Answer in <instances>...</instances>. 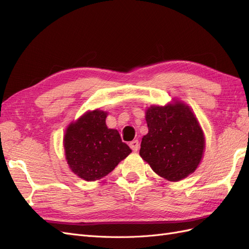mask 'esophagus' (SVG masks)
Wrapping results in <instances>:
<instances>
[{
  "label": "esophagus",
  "instance_id": "esophagus-1",
  "mask_svg": "<svg viewBox=\"0 0 249 249\" xmlns=\"http://www.w3.org/2000/svg\"><path fill=\"white\" fill-rule=\"evenodd\" d=\"M129 145L134 150V152H137L138 148H139V142H138V140H133V141L130 142Z\"/></svg>",
  "mask_w": 249,
  "mask_h": 249
}]
</instances>
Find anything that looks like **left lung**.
Here are the masks:
<instances>
[{
  "instance_id": "left-lung-1",
  "label": "left lung",
  "mask_w": 249,
  "mask_h": 249,
  "mask_svg": "<svg viewBox=\"0 0 249 249\" xmlns=\"http://www.w3.org/2000/svg\"><path fill=\"white\" fill-rule=\"evenodd\" d=\"M148 133L140 156L160 177L172 182L189 176L199 164L205 138L190 108L177 102L146 111Z\"/></svg>"
}]
</instances>
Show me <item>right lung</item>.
I'll use <instances>...</instances> for the list:
<instances>
[{
  "mask_svg": "<svg viewBox=\"0 0 249 249\" xmlns=\"http://www.w3.org/2000/svg\"><path fill=\"white\" fill-rule=\"evenodd\" d=\"M107 113L87 112L67 127L64 149L73 173L92 182L107 176L132 153L116 130L106 125Z\"/></svg>",
  "mask_w": 249,
  "mask_h": 249,
  "instance_id": "1",
  "label": "right lung"
}]
</instances>
